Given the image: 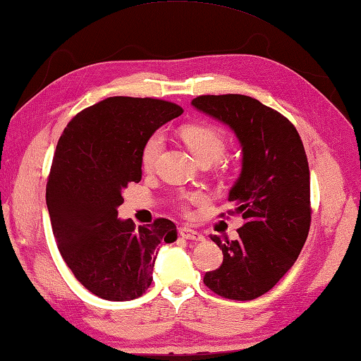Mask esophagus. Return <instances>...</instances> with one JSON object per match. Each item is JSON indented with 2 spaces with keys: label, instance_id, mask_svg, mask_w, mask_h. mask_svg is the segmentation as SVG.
Masks as SVG:
<instances>
[{
  "label": "esophagus",
  "instance_id": "1",
  "mask_svg": "<svg viewBox=\"0 0 361 361\" xmlns=\"http://www.w3.org/2000/svg\"><path fill=\"white\" fill-rule=\"evenodd\" d=\"M179 233L182 238L188 239V241H196V243H201V241H205V238L202 233H199V231L193 230V228H188V227H182L179 230Z\"/></svg>",
  "mask_w": 361,
  "mask_h": 361
}]
</instances>
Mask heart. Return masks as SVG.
<instances>
[{
  "instance_id": "b5f03b06",
  "label": "heart",
  "mask_w": 361,
  "mask_h": 361,
  "mask_svg": "<svg viewBox=\"0 0 361 361\" xmlns=\"http://www.w3.org/2000/svg\"><path fill=\"white\" fill-rule=\"evenodd\" d=\"M182 140L188 149L193 153V156L199 160V162H216L219 160L224 153L227 149V139L224 133L213 125H207V123H195V125H187L182 128L180 131ZM164 134L157 131L154 134H151L147 139V142L143 143L142 148V154H140V162L142 168L145 171L153 170L154 165L157 164V160L160 157V153L164 149ZM207 201V196L204 193H188L183 195L179 199V204L187 210V207L190 204H202Z\"/></svg>"
}]
</instances>
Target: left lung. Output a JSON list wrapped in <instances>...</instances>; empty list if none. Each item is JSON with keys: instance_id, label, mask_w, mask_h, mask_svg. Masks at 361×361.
<instances>
[{"instance_id": "left-lung-1", "label": "left lung", "mask_w": 361, "mask_h": 361, "mask_svg": "<svg viewBox=\"0 0 361 361\" xmlns=\"http://www.w3.org/2000/svg\"><path fill=\"white\" fill-rule=\"evenodd\" d=\"M191 105L228 125L243 147V170L228 201L244 226L235 241L210 236L224 259L207 271L204 284L224 298L255 300L293 266L309 235L306 151L289 120L248 95H199Z\"/></svg>"}]
</instances>
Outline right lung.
<instances>
[{
	"label": "right lung",
	"mask_w": 361,
	"mask_h": 361,
	"mask_svg": "<svg viewBox=\"0 0 361 361\" xmlns=\"http://www.w3.org/2000/svg\"><path fill=\"white\" fill-rule=\"evenodd\" d=\"M182 113L165 100L109 97L78 113L57 143L46 185L55 241L74 276L103 300L145 293L157 245L178 239L171 221L135 228L117 208L122 190L142 179L143 143Z\"/></svg>",
	"instance_id": "right-lung-1"
}]
</instances>
